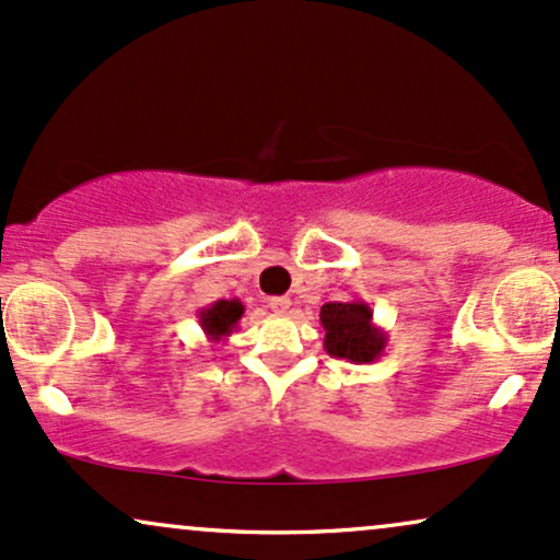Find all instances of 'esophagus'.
<instances>
[{"label":"esophagus","instance_id":"obj_1","mask_svg":"<svg viewBox=\"0 0 560 560\" xmlns=\"http://www.w3.org/2000/svg\"><path fill=\"white\" fill-rule=\"evenodd\" d=\"M291 299L288 295H275V299H269V308H272L275 314H288L291 312Z\"/></svg>","mask_w":560,"mask_h":560}]
</instances>
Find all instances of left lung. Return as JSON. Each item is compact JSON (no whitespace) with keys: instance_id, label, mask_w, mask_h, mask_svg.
I'll return each instance as SVG.
<instances>
[{"instance_id":"8db88e82","label":"left lung","mask_w":560,"mask_h":560,"mask_svg":"<svg viewBox=\"0 0 560 560\" xmlns=\"http://www.w3.org/2000/svg\"><path fill=\"white\" fill-rule=\"evenodd\" d=\"M324 350L350 363H374L384 355L386 332L374 324V312L361 299L324 303L319 312Z\"/></svg>"}]
</instances>
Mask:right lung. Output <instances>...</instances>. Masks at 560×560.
Listing matches in <instances>:
<instances>
[{
  "label": "right lung",
  "instance_id": "add662e5",
  "mask_svg": "<svg viewBox=\"0 0 560 560\" xmlns=\"http://www.w3.org/2000/svg\"><path fill=\"white\" fill-rule=\"evenodd\" d=\"M244 316V303L238 299L231 301H215L212 306H207L199 312V324H202L205 335L212 342L228 340L238 329V319Z\"/></svg>",
  "mask_w": 560,
  "mask_h": 560
}]
</instances>
